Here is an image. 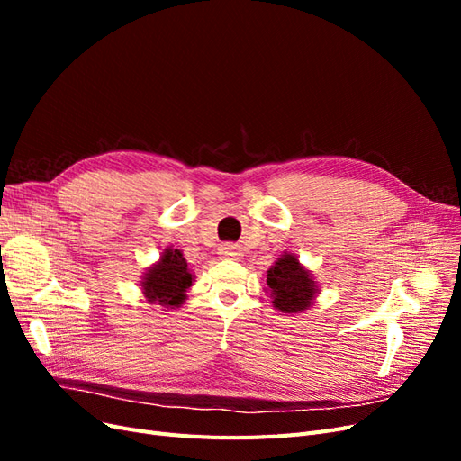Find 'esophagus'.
I'll return each instance as SVG.
<instances>
[{
  "mask_svg": "<svg viewBox=\"0 0 461 461\" xmlns=\"http://www.w3.org/2000/svg\"><path fill=\"white\" fill-rule=\"evenodd\" d=\"M219 256H221L222 259H234V261H240V259H242L240 248L234 246V244H222V246L219 248Z\"/></svg>",
  "mask_w": 461,
  "mask_h": 461,
  "instance_id": "obj_1",
  "label": "esophagus"
}]
</instances>
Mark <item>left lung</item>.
Masks as SVG:
<instances>
[{
	"label": "left lung",
	"mask_w": 461,
	"mask_h": 461,
	"mask_svg": "<svg viewBox=\"0 0 461 461\" xmlns=\"http://www.w3.org/2000/svg\"><path fill=\"white\" fill-rule=\"evenodd\" d=\"M265 292H269L273 308L278 313L294 315L312 308L319 296V285L296 254L283 252L267 271Z\"/></svg>",
	"instance_id": "obj_1"
}]
</instances>
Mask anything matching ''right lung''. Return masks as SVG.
Returning <instances> with one entry per match:
<instances>
[{
    "instance_id": "add662e5",
    "label": "right lung",
    "mask_w": 461,
    "mask_h": 461,
    "mask_svg": "<svg viewBox=\"0 0 461 461\" xmlns=\"http://www.w3.org/2000/svg\"><path fill=\"white\" fill-rule=\"evenodd\" d=\"M188 263L178 248L167 246L159 259L144 271L140 290L148 303L159 305L161 310H176L188 298L186 292L194 283Z\"/></svg>"
}]
</instances>
